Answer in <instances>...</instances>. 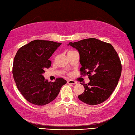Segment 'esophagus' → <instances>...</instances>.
Here are the masks:
<instances>
[{"label": "esophagus", "mask_w": 135, "mask_h": 135, "mask_svg": "<svg viewBox=\"0 0 135 135\" xmlns=\"http://www.w3.org/2000/svg\"><path fill=\"white\" fill-rule=\"evenodd\" d=\"M68 84H76L77 83L76 81L73 80H69L68 81Z\"/></svg>", "instance_id": "34e87169"}]
</instances>
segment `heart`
Here are the masks:
<instances>
[{
  "label": "heart",
  "instance_id": "1",
  "mask_svg": "<svg viewBox=\"0 0 135 135\" xmlns=\"http://www.w3.org/2000/svg\"><path fill=\"white\" fill-rule=\"evenodd\" d=\"M73 51H68V53H69V52H73Z\"/></svg>",
  "mask_w": 135,
  "mask_h": 135
}]
</instances>
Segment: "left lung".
<instances>
[{
    "instance_id": "8db88e82",
    "label": "left lung",
    "mask_w": 135,
    "mask_h": 135,
    "mask_svg": "<svg viewBox=\"0 0 135 135\" xmlns=\"http://www.w3.org/2000/svg\"><path fill=\"white\" fill-rule=\"evenodd\" d=\"M78 51L81 75H88L90 81L83 84L84 92L78 96L83 103L95 105L103 103L112 95L121 75L122 65L112 44L95 38L70 42Z\"/></svg>"
}]
</instances>
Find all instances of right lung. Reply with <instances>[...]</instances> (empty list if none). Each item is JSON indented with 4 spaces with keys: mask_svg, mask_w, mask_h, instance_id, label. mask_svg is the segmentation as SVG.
Segmentation results:
<instances>
[{
    "mask_svg": "<svg viewBox=\"0 0 135 135\" xmlns=\"http://www.w3.org/2000/svg\"><path fill=\"white\" fill-rule=\"evenodd\" d=\"M61 43L34 40L20 48L14 58L13 78L19 91L29 103L39 106L48 104L57 96L67 81L61 78L49 82L42 75L50 68L51 56Z\"/></svg>",
    "mask_w": 135,
    "mask_h": 135,
    "instance_id": "right-lung-1",
    "label": "right lung"
}]
</instances>
